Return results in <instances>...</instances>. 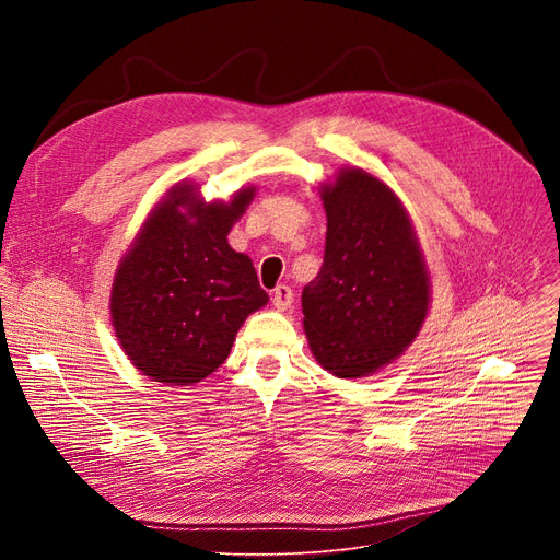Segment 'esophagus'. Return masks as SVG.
<instances>
[{
    "mask_svg": "<svg viewBox=\"0 0 560 560\" xmlns=\"http://www.w3.org/2000/svg\"><path fill=\"white\" fill-rule=\"evenodd\" d=\"M272 304L277 311H288L292 304V290L288 285H277L272 290Z\"/></svg>",
    "mask_w": 560,
    "mask_h": 560,
    "instance_id": "34e87169",
    "label": "esophagus"
}]
</instances>
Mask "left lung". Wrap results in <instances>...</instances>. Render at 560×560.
<instances>
[{"mask_svg": "<svg viewBox=\"0 0 560 560\" xmlns=\"http://www.w3.org/2000/svg\"><path fill=\"white\" fill-rule=\"evenodd\" d=\"M327 247L302 292L313 359L338 378H361L399 359L424 325L431 279L406 206L363 167L319 186Z\"/></svg>", "mask_w": 560, "mask_h": 560, "instance_id": "obj_1", "label": "left lung"}]
</instances>
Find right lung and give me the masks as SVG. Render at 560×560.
<instances>
[{"label":"right lung","mask_w":560,"mask_h":560,"mask_svg":"<svg viewBox=\"0 0 560 560\" xmlns=\"http://www.w3.org/2000/svg\"><path fill=\"white\" fill-rule=\"evenodd\" d=\"M256 186L206 201L174 184L147 213L110 285V325L131 365L165 386H192L229 357L243 322L270 302L254 262L226 235Z\"/></svg>","instance_id":"add662e5"}]
</instances>
